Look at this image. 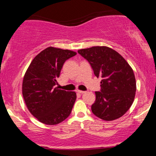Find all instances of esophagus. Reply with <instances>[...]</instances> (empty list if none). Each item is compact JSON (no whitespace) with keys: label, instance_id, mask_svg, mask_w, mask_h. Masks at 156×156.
Here are the masks:
<instances>
[{"label":"esophagus","instance_id":"1","mask_svg":"<svg viewBox=\"0 0 156 156\" xmlns=\"http://www.w3.org/2000/svg\"><path fill=\"white\" fill-rule=\"evenodd\" d=\"M77 92L80 93V94H83V93H85L86 92H85V91H81V90H77Z\"/></svg>","mask_w":156,"mask_h":156}]
</instances>
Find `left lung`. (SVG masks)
I'll return each mask as SVG.
<instances>
[{
  "label": "left lung",
  "mask_w": 156,
  "mask_h": 156,
  "mask_svg": "<svg viewBox=\"0 0 156 156\" xmlns=\"http://www.w3.org/2000/svg\"><path fill=\"white\" fill-rule=\"evenodd\" d=\"M89 62L97 78L101 77V92H95L92 105L94 115L105 121L121 117L133 104L136 91L133 70L117 51L106 46L78 50Z\"/></svg>",
  "instance_id": "obj_1"
}]
</instances>
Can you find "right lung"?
I'll return each mask as SVG.
<instances>
[{"label": "right lung", "instance_id": "obj_1", "mask_svg": "<svg viewBox=\"0 0 156 156\" xmlns=\"http://www.w3.org/2000/svg\"><path fill=\"white\" fill-rule=\"evenodd\" d=\"M76 54L70 50L48 47L36 55L25 73L22 85L25 103L32 115L44 124H58L72 112L76 93L55 86L65 61Z\"/></svg>", "mask_w": 156, "mask_h": 156}]
</instances>
